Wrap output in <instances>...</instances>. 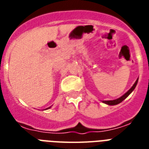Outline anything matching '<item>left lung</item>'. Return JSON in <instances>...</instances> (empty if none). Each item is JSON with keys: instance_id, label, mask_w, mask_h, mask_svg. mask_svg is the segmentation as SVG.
<instances>
[{"instance_id": "left-lung-1", "label": "left lung", "mask_w": 149, "mask_h": 149, "mask_svg": "<svg viewBox=\"0 0 149 149\" xmlns=\"http://www.w3.org/2000/svg\"><path fill=\"white\" fill-rule=\"evenodd\" d=\"M138 81H139V78L137 79V80L135 81V83L134 84V85L131 87V88L128 90V91L126 92V93L124 94L123 96H121L120 97L118 98V99H115V100H103V103H104V104H107V105H116V104H120V102H122L123 100L125 99H126V98L128 97V96L132 93V92L134 90V88L136 87L137 86V84H138Z\"/></svg>"}]
</instances>
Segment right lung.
<instances>
[{
    "instance_id": "add662e5",
    "label": "right lung",
    "mask_w": 149,
    "mask_h": 149,
    "mask_svg": "<svg viewBox=\"0 0 149 149\" xmlns=\"http://www.w3.org/2000/svg\"><path fill=\"white\" fill-rule=\"evenodd\" d=\"M52 107V106H51ZM51 107H48V108H46L45 109V110H47V109H49V108H51Z\"/></svg>"
}]
</instances>
